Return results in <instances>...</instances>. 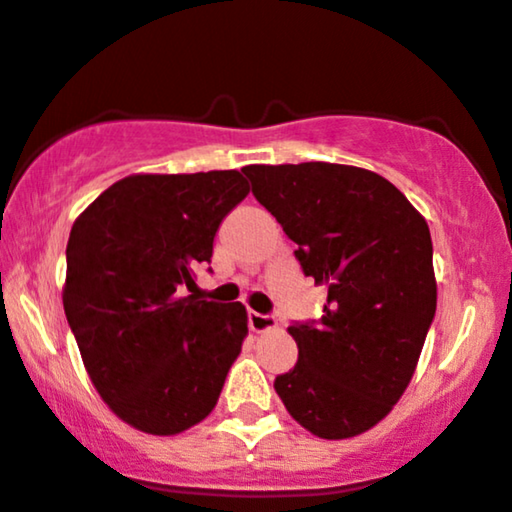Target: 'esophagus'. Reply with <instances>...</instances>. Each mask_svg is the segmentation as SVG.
I'll return each mask as SVG.
<instances>
[{
  "label": "esophagus",
  "mask_w": 512,
  "mask_h": 512,
  "mask_svg": "<svg viewBox=\"0 0 512 512\" xmlns=\"http://www.w3.org/2000/svg\"><path fill=\"white\" fill-rule=\"evenodd\" d=\"M248 323H250V331H255V333L274 331V328L278 326V321L274 319V316L260 314V312H250L248 314Z\"/></svg>",
  "instance_id": "esophagus-1"
}]
</instances>
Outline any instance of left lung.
<instances>
[{"mask_svg": "<svg viewBox=\"0 0 512 512\" xmlns=\"http://www.w3.org/2000/svg\"><path fill=\"white\" fill-rule=\"evenodd\" d=\"M252 193L326 286L319 326H290L297 364L274 390L321 439L378 425L409 387L437 309L425 217L385 177L335 163L248 165Z\"/></svg>", "mask_w": 512, "mask_h": 512, "instance_id": "obj_1", "label": "left lung"}]
</instances>
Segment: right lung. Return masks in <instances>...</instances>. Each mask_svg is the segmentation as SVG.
Returning a JSON list of instances; mask_svg holds the SVG:
<instances>
[{
  "label": "right lung",
  "mask_w": 512,
  "mask_h": 512,
  "mask_svg": "<svg viewBox=\"0 0 512 512\" xmlns=\"http://www.w3.org/2000/svg\"><path fill=\"white\" fill-rule=\"evenodd\" d=\"M248 193L238 170L129 174L70 229L63 309L84 368L108 409L146 435H179L210 416L241 354L243 304L186 288Z\"/></svg>",
  "instance_id": "add662e5"
}]
</instances>
